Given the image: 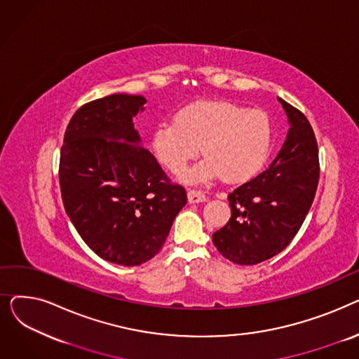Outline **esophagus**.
Here are the masks:
<instances>
[{
    "label": "esophagus",
    "mask_w": 359,
    "mask_h": 359,
    "mask_svg": "<svg viewBox=\"0 0 359 359\" xmlns=\"http://www.w3.org/2000/svg\"><path fill=\"white\" fill-rule=\"evenodd\" d=\"M187 199H189L191 203H199V202H205L206 201V195L202 191L191 189L189 192H187Z\"/></svg>",
    "instance_id": "1"
}]
</instances>
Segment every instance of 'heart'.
<instances>
[{
  "label": "heart",
  "mask_w": 359,
  "mask_h": 359,
  "mask_svg": "<svg viewBox=\"0 0 359 359\" xmlns=\"http://www.w3.org/2000/svg\"><path fill=\"white\" fill-rule=\"evenodd\" d=\"M272 128L262 110H246L229 102H195L182 107L175 122L160 123L151 147L160 163L180 175L199 153L208 157L184 179L202 182L222 176L230 182L252 177L265 163Z\"/></svg>",
  "instance_id": "obj_1"
}]
</instances>
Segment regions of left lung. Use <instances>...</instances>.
Returning a JSON list of instances; mask_svg holds the SVG:
<instances>
[{
  "instance_id": "1",
  "label": "left lung",
  "mask_w": 359,
  "mask_h": 359,
  "mask_svg": "<svg viewBox=\"0 0 359 359\" xmlns=\"http://www.w3.org/2000/svg\"><path fill=\"white\" fill-rule=\"evenodd\" d=\"M278 100L290 122L287 140L265 172L229 195L231 218L212 234L218 252L237 265H256L284 250L317 191L320 165L313 128L298 109Z\"/></svg>"
}]
</instances>
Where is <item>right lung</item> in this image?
I'll return each instance as SVG.
<instances>
[{
	"mask_svg": "<svg viewBox=\"0 0 359 359\" xmlns=\"http://www.w3.org/2000/svg\"><path fill=\"white\" fill-rule=\"evenodd\" d=\"M145 103L121 93L86 103L61 148L60 184L71 222L94 253L122 266L153 259L187 202L184 187L170 183L141 147L134 118Z\"/></svg>",
	"mask_w": 359,
	"mask_h": 359,
	"instance_id": "add662e5",
	"label": "right lung"
}]
</instances>
